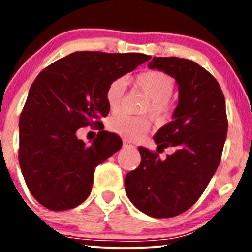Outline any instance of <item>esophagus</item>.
<instances>
[{
    "instance_id": "esophagus-1",
    "label": "esophagus",
    "mask_w": 252,
    "mask_h": 252,
    "mask_svg": "<svg viewBox=\"0 0 252 252\" xmlns=\"http://www.w3.org/2000/svg\"><path fill=\"white\" fill-rule=\"evenodd\" d=\"M123 148H135V146H134V144L130 143L129 141L124 140L123 141Z\"/></svg>"
}]
</instances>
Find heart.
Returning a JSON list of instances; mask_svg holds the SVG:
<instances>
[{"label": "heart", "instance_id": "b5f03b06", "mask_svg": "<svg viewBox=\"0 0 252 252\" xmlns=\"http://www.w3.org/2000/svg\"><path fill=\"white\" fill-rule=\"evenodd\" d=\"M135 84L149 97V103H147L142 110L143 114H149L156 122L166 121L172 112V103L169 100L174 91V82L172 78L164 72L152 70L137 74ZM126 89V78H116L109 83L105 90V100L110 111L115 112L120 109ZM108 128L114 134L129 140H136L148 131L149 121L147 117L122 114L110 118Z\"/></svg>", "mask_w": 252, "mask_h": 252}]
</instances>
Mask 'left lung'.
I'll return each mask as SVG.
<instances>
[{
  "mask_svg": "<svg viewBox=\"0 0 252 252\" xmlns=\"http://www.w3.org/2000/svg\"><path fill=\"white\" fill-rule=\"evenodd\" d=\"M152 70L163 71L179 85L173 121L154 136L158 152L174 149L160 160L156 152L138 147L141 163L126 176V192L141 212L170 218L195 204L220 162L227 135L225 98L216 78L189 59L154 57Z\"/></svg>",
  "mask_w": 252,
  "mask_h": 252,
  "instance_id": "8db88e82",
  "label": "left lung"
}]
</instances>
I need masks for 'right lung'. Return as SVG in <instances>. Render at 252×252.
I'll use <instances>...</instances> for the list:
<instances>
[{
	"label": "right lung",
	"mask_w": 252,
	"mask_h": 252,
	"mask_svg": "<svg viewBox=\"0 0 252 252\" xmlns=\"http://www.w3.org/2000/svg\"><path fill=\"white\" fill-rule=\"evenodd\" d=\"M142 53L74 52L42 70L32 84L19 122V162L26 185L42 206L73 209L91 193L94 168L121 149L120 136L99 131L90 146L83 126H102L111 80L148 62Z\"/></svg>",
	"instance_id": "add662e5"
}]
</instances>
